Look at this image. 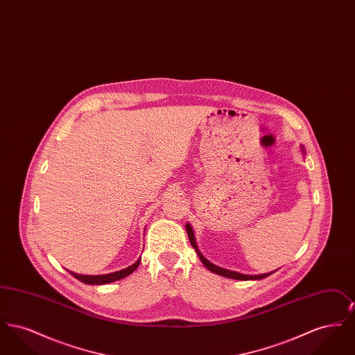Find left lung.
I'll list each match as a JSON object with an SVG mask.
<instances>
[{
    "label": "left lung",
    "mask_w": 355,
    "mask_h": 355,
    "mask_svg": "<svg viewBox=\"0 0 355 355\" xmlns=\"http://www.w3.org/2000/svg\"><path fill=\"white\" fill-rule=\"evenodd\" d=\"M186 232H187V236H189V239H190L191 246L196 249V252L198 254V257L201 258L203 265H205L209 270L213 271V272H216V274H220L222 277H227V278H233V279H239V281H248V279H262V278H265V277H268V275L272 274V271H271V272L259 274V275H245V274H239V272H236V271L226 270V269H222L220 266H216V265H213L211 262H209V261L203 257L202 254H201V252L198 250V246H197V242H196V236H194L193 229H191V226H190L189 223L186 225Z\"/></svg>",
    "instance_id": "obj_1"
}]
</instances>
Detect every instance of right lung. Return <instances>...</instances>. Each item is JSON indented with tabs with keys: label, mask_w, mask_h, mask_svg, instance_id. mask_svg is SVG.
Wrapping results in <instances>:
<instances>
[{
	"label": "right lung",
	"mask_w": 355,
	"mask_h": 355,
	"mask_svg": "<svg viewBox=\"0 0 355 355\" xmlns=\"http://www.w3.org/2000/svg\"><path fill=\"white\" fill-rule=\"evenodd\" d=\"M139 262H141V258L135 263H133L132 266H129V268H126L123 270L110 272V274H103V275H81V274H76V272H71V271H69V272L73 277H76L77 279H80L81 282L86 284V285H105V284H110V282L119 281V279H122V278L130 275L138 268Z\"/></svg>",
	"instance_id": "add662e5"
}]
</instances>
